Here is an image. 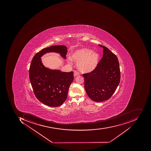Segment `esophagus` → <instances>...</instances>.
<instances>
[{
    "label": "esophagus",
    "mask_w": 151,
    "mask_h": 151,
    "mask_svg": "<svg viewBox=\"0 0 151 151\" xmlns=\"http://www.w3.org/2000/svg\"><path fill=\"white\" fill-rule=\"evenodd\" d=\"M80 74V73H79V72H78L77 71H74V77H76V76H78V75H79Z\"/></svg>",
    "instance_id": "obj_1"
}]
</instances>
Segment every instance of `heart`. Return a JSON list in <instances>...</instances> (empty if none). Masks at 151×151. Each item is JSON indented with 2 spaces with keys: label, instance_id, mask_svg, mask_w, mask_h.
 <instances>
[{
  "label": "heart",
  "instance_id": "heart-1",
  "mask_svg": "<svg viewBox=\"0 0 151 151\" xmlns=\"http://www.w3.org/2000/svg\"><path fill=\"white\" fill-rule=\"evenodd\" d=\"M99 59V53L88 48H82L72 52L71 58H68V62L69 63H72L73 60L78 63L77 66L80 71L89 73L97 67Z\"/></svg>",
  "mask_w": 151,
  "mask_h": 151
}]
</instances>
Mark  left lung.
Listing matches in <instances>:
<instances>
[{"instance_id":"1","label":"left lung","mask_w":151,"mask_h":151,"mask_svg":"<svg viewBox=\"0 0 151 151\" xmlns=\"http://www.w3.org/2000/svg\"><path fill=\"white\" fill-rule=\"evenodd\" d=\"M99 46L104 49L103 58L94 70L83 74L86 93L96 102L109 99L119 85L121 78L117 57L106 47Z\"/></svg>"}]
</instances>
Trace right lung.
<instances>
[{"label":"right lung","instance_id":"obj_1","mask_svg":"<svg viewBox=\"0 0 151 151\" xmlns=\"http://www.w3.org/2000/svg\"><path fill=\"white\" fill-rule=\"evenodd\" d=\"M67 52L65 46H52L37 52L32 60L29 72L30 81L37 99L46 105L57 107L65 102L69 86L73 80V73L45 67L41 57L47 52H55L60 53L65 59Z\"/></svg>","mask_w":151,"mask_h":151}]
</instances>
